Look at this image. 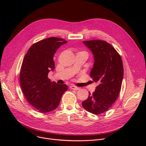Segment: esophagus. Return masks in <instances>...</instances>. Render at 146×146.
I'll list each match as a JSON object with an SVG mask.
<instances>
[{
    "mask_svg": "<svg viewBox=\"0 0 146 146\" xmlns=\"http://www.w3.org/2000/svg\"><path fill=\"white\" fill-rule=\"evenodd\" d=\"M70 89L74 90H78L80 89V88H78L75 86H70Z\"/></svg>",
    "mask_w": 146,
    "mask_h": 146,
    "instance_id": "obj_1",
    "label": "esophagus"
}]
</instances>
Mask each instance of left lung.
<instances>
[{
	"label": "left lung",
	"mask_w": 146,
	"mask_h": 146,
	"mask_svg": "<svg viewBox=\"0 0 146 146\" xmlns=\"http://www.w3.org/2000/svg\"><path fill=\"white\" fill-rule=\"evenodd\" d=\"M94 55V67L90 73L99 85L92 94L82 102L86 110L94 114L105 113L112 106L120 92L123 76L121 57L115 49L105 41H84Z\"/></svg>",
	"instance_id": "left-lung-1"
}]
</instances>
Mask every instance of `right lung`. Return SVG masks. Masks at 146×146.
<instances>
[{
  "label": "right lung",
  "mask_w": 146,
  "mask_h": 146,
  "mask_svg": "<svg viewBox=\"0 0 146 146\" xmlns=\"http://www.w3.org/2000/svg\"><path fill=\"white\" fill-rule=\"evenodd\" d=\"M67 43L60 38L49 37L33 44L23 59L19 79L23 92L28 102L41 113L54 110L61 97L68 90L66 84H58L48 78L54 70V55L59 47Z\"/></svg>",
  "instance_id": "1"
}]
</instances>
